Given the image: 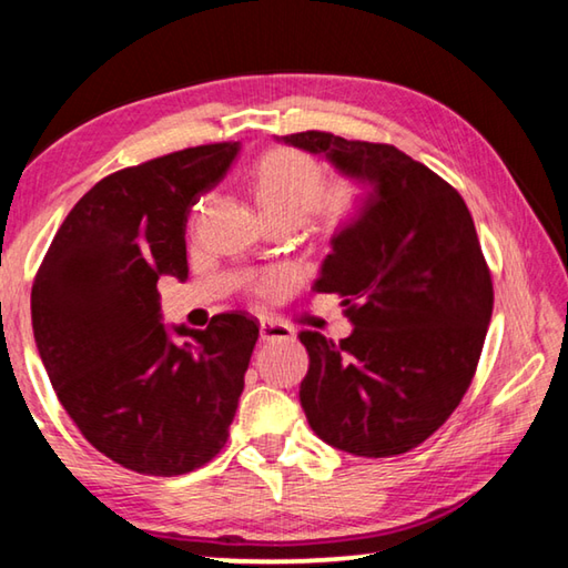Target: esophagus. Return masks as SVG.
<instances>
[{"label": "esophagus", "instance_id": "1", "mask_svg": "<svg viewBox=\"0 0 568 568\" xmlns=\"http://www.w3.org/2000/svg\"><path fill=\"white\" fill-rule=\"evenodd\" d=\"M293 335H295V331L283 321H273V318L261 321V338L263 341H291Z\"/></svg>", "mask_w": 568, "mask_h": 568}]
</instances>
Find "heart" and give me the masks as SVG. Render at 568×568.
<instances>
[{"label": "heart", "instance_id": "obj_1", "mask_svg": "<svg viewBox=\"0 0 568 568\" xmlns=\"http://www.w3.org/2000/svg\"><path fill=\"white\" fill-rule=\"evenodd\" d=\"M255 197L271 223L291 220L297 225L305 215H313L318 230L335 235L353 227L365 215L371 185L353 175H343L325 185V172L318 160L301 150L281 148L265 152L255 165ZM283 283V273H267L257 283V291L273 293Z\"/></svg>", "mask_w": 568, "mask_h": 568}]
</instances>
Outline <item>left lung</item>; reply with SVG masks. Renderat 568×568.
<instances>
[{"label": "left lung", "mask_w": 568, "mask_h": 568, "mask_svg": "<svg viewBox=\"0 0 568 568\" xmlns=\"http://www.w3.org/2000/svg\"><path fill=\"white\" fill-rule=\"evenodd\" d=\"M285 145L325 155L371 182V203L335 235L313 291L338 293L353 333L305 345L301 406L325 444L398 456L444 426L474 381L494 283L464 197L393 145L307 130Z\"/></svg>", "instance_id": "obj_1"}]
</instances>
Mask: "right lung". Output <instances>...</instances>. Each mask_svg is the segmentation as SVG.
<instances>
[{
    "label": "right lung",
    "mask_w": 568,
    "mask_h": 568,
    "mask_svg": "<svg viewBox=\"0 0 568 568\" xmlns=\"http://www.w3.org/2000/svg\"><path fill=\"white\" fill-rule=\"evenodd\" d=\"M240 142L187 148L102 178L57 230L32 285V328L57 398L130 470L182 476L225 446L261 335L245 313L205 331L160 323L158 281L187 277L185 223Z\"/></svg>",
    "instance_id": "right-lung-1"
}]
</instances>
